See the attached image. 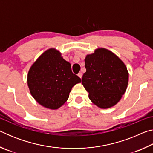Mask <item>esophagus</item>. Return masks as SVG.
Listing matches in <instances>:
<instances>
[{
	"label": "esophagus",
	"instance_id": "esophagus-1",
	"mask_svg": "<svg viewBox=\"0 0 153 153\" xmlns=\"http://www.w3.org/2000/svg\"><path fill=\"white\" fill-rule=\"evenodd\" d=\"M77 76H78L80 78H82V72H79V73H78V74H77Z\"/></svg>",
	"mask_w": 153,
	"mask_h": 153
}]
</instances>
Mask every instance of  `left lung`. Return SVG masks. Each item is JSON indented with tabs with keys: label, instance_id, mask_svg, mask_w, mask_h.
<instances>
[{
	"label": "left lung",
	"instance_id": "8db88e82",
	"mask_svg": "<svg viewBox=\"0 0 153 153\" xmlns=\"http://www.w3.org/2000/svg\"><path fill=\"white\" fill-rule=\"evenodd\" d=\"M86 71L82 83L93 104L108 108L120 101L128 88L129 73L123 62L113 52L96 49L85 58Z\"/></svg>",
	"mask_w": 153,
	"mask_h": 153
}]
</instances>
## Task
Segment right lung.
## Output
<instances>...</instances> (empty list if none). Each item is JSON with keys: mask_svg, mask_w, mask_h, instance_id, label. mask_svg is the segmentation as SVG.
Wrapping results in <instances>:
<instances>
[{"mask_svg": "<svg viewBox=\"0 0 153 153\" xmlns=\"http://www.w3.org/2000/svg\"><path fill=\"white\" fill-rule=\"evenodd\" d=\"M82 82L58 50L51 48L30 67L27 82L30 94L42 107L55 110L67 100L72 87Z\"/></svg>", "mask_w": 153, "mask_h": 153, "instance_id": "right-lung-1", "label": "right lung"}]
</instances>
